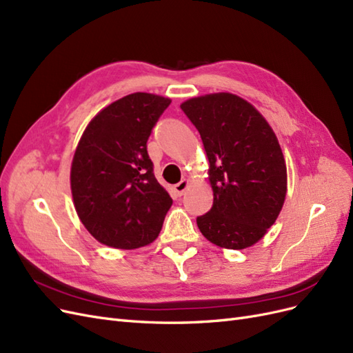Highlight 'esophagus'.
Segmentation results:
<instances>
[{"label": "esophagus", "instance_id": "obj_1", "mask_svg": "<svg viewBox=\"0 0 353 353\" xmlns=\"http://www.w3.org/2000/svg\"><path fill=\"white\" fill-rule=\"evenodd\" d=\"M188 186H189V182H188L186 179H183L182 182H179L177 185H174V194L177 196H182L185 194V190L188 189Z\"/></svg>", "mask_w": 353, "mask_h": 353}]
</instances>
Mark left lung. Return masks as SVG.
Masks as SVG:
<instances>
[{
  "mask_svg": "<svg viewBox=\"0 0 353 353\" xmlns=\"http://www.w3.org/2000/svg\"><path fill=\"white\" fill-rule=\"evenodd\" d=\"M203 139L213 207L196 217L210 243L243 250L275 223L287 194V167L268 121L247 100L205 94L180 105Z\"/></svg>",
  "mask_w": 353,
  "mask_h": 353,
  "instance_id": "1",
  "label": "left lung"
}]
</instances>
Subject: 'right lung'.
Returning a JSON list of instances; mask_svg holds the SVG:
<instances>
[{"mask_svg":"<svg viewBox=\"0 0 353 353\" xmlns=\"http://www.w3.org/2000/svg\"><path fill=\"white\" fill-rule=\"evenodd\" d=\"M171 100L133 93L92 119L70 168L79 220L99 243L133 250L159 235L173 199L158 183L148 139Z\"/></svg>","mask_w":353,"mask_h":353,"instance_id":"right-lung-1","label":"right lung"}]
</instances>
